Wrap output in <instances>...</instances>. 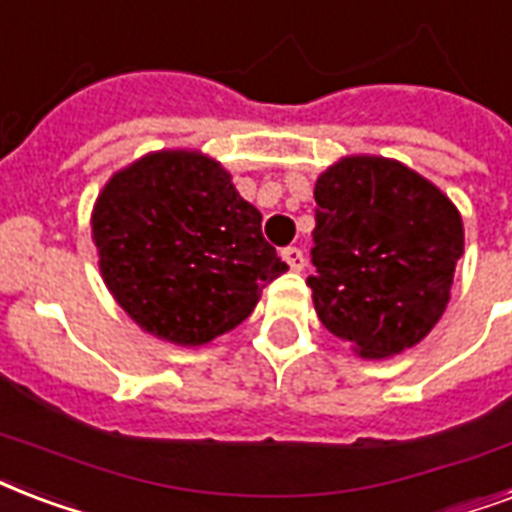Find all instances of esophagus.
Segmentation results:
<instances>
[{
  "label": "esophagus",
  "instance_id": "esophagus-1",
  "mask_svg": "<svg viewBox=\"0 0 512 512\" xmlns=\"http://www.w3.org/2000/svg\"><path fill=\"white\" fill-rule=\"evenodd\" d=\"M282 260L290 265L292 271H303V268H306V255H303V249L300 247L282 249Z\"/></svg>",
  "mask_w": 512,
  "mask_h": 512
}]
</instances>
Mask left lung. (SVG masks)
Segmentation results:
<instances>
[{
    "instance_id": "1",
    "label": "left lung",
    "mask_w": 512,
    "mask_h": 512,
    "mask_svg": "<svg viewBox=\"0 0 512 512\" xmlns=\"http://www.w3.org/2000/svg\"><path fill=\"white\" fill-rule=\"evenodd\" d=\"M308 276L317 317L365 360L411 349L438 325L464 252L462 214L400 161L349 155L319 174Z\"/></svg>"
}]
</instances>
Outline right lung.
<instances>
[{"mask_svg": "<svg viewBox=\"0 0 512 512\" xmlns=\"http://www.w3.org/2000/svg\"><path fill=\"white\" fill-rule=\"evenodd\" d=\"M263 214L198 150L150 152L112 174L93 206L101 279L144 333L201 346L255 311L287 271Z\"/></svg>", "mask_w": 512, "mask_h": 512, "instance_id": "right-lung-1", "label": "right lung"}]
</instances>
